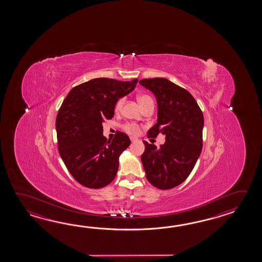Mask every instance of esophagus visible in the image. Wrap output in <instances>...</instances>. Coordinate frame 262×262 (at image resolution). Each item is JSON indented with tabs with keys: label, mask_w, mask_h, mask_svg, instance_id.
Masks as SVG:
<instances>
[{
	"label": "esophagus",
	"mask_w": 262,
	"mask_h": 262,
	"mask_svg": "<svg viewBox=\"0 0 262 262\" xmlns=\"http://www.w3.org/2000/svg\"><path fill=\"white\" fill-rule=\"evenodd\" d=\"M130 140H131L132 142H134V141H137L138 139H137V138H134V137H130Z\"/></svg>",
	"instance_id": "1"
}]
</instances>
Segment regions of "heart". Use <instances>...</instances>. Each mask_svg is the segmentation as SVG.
Wrapping results in <instances>:
<instances>
[{
  "mask_svg": "<svg viewBox=\"0 0 262 262\" xmlns=\"http://www.w3.org/2000/svg\"><path fill=\"white\" fill-rule=\"evenodd\" d=\"M138 101H139V103L141 106H145L146 104H148V103H150V102H154L152 99H151V97H150L149 95H139V97H138ZM123 102H124L123 98H119V99L116 101V103H115V111H116V112H119V111L122 108ZM123 128L126 133L130 134V135H134V136H135V135H138V134L139 133V126L137 123H125V124L123 125Z\"/></svg>",
  "mask_w": 262,
  "mask_h": 262,
  "instance_id": "heart-1",
  "label": "heart"
}]
</instances>
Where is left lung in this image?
Wrapping results in <instances>:
<instances>
[{"instance_id": "left-lung-1", "label": "left lung", "mask_w": 262, "mask_h": 262, "mask_svg": "<svg viewBox=\"0 0 262 262\" xmlns=\"http://www.w3.org/2000/svg\"><path fill=\"white\" fill-rule=\"evenodd\" d=\"M139 83L152 92L157 102V123L148 137L166 136L159 149L143 141L141 162L146 178L156 188L171 189L189 176L201 156L203 114L188 91L167 78H145Z\"/></svg>"}]
</instances>
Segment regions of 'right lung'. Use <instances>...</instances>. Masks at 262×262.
Masks as SVG:
<instances>
[{
	"label": "right lung",
	"mask_w": 262,
	"mask_h": 262,
	"mask_svg": "<svg viewBox=\"0 0 262 262\" xmlns=\"http://www.w3.org/2000/svg\"><path fill=\"white\" fill-rule=\"evenodd\" d=\"M137 83V78H94L74 87L61 104L56 118L59 154L68 171L85 187L102 188L117 174L119 157L131 142L120 131L107 141L102 123L114 116L116 101Z\"/></svg>",
	"instance_id": "add662e5"
}]
</instances>
